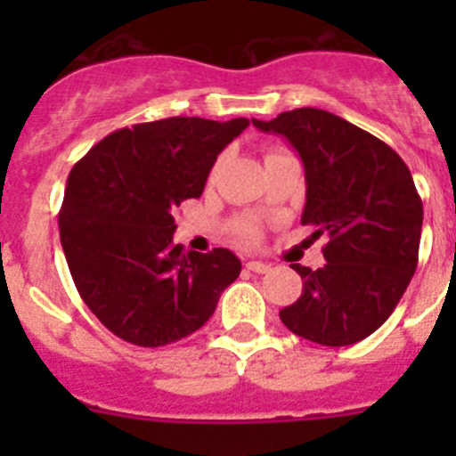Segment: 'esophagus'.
<instances>
[{"label": "esophagus", "mask_w": 456, "mask_h": 456, "mask_svg": "<svg viewBox=\"0 0 456 456\" xmlns=\"http://www.w3.org/2000/svg\"><path fill=\"white\" fill-rule=\"evenodd\" d=\"M247 269L254 271V273H266V271L271 269V265H266V262H260V260H249L247 262Z\"/></svg>", "instance_id": "1"}]
</instances>
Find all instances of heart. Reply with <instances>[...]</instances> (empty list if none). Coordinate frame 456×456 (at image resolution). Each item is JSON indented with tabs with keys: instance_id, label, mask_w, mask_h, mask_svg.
I'll list each match as a JSON object with an SVG mask.
<instances>
[{
	"instance_id": "obj_1",
	"label": "heart",
	"mask_w": 456,
	"mask_h": 456,
	"mask_svg": "<svg viewBox=\"0 0 456 456\" xmlns=\"http://www.w3.org/2000/svg\"><path fill=\"white\" fill-rule=\"evenodd\" d=\"M236 236L245 242H254L257 238V224L254 220H240V223L236 224Z\"/></svg>"
}]
</instances>
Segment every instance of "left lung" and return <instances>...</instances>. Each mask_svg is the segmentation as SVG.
<instances>
[{
  "instance_id": "1",
  "label": "left lung",
  "mask_w": 456,
  "mask_h": 456,
  "mask_svg": "<svg viewBox=\"0 0 456 456\" xmlns=\"http://www.w3.org/2000/svg\"><path fill=\"white\" fill-rule=\"evenodd\" d=\"M291 142L305 165L302 224L324 236L326 265H293L302 296L280 311L300 338L348 346L375 333L411 284L419 256L424 205L402 156L342 117L297 108L257 121Z\"/></svg>"
}]
</instances>
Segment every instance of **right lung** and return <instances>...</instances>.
Listing matches in <instances>:
<instances>
[{"mask_svg": "<svg viewBox=\"0 0 456 456\" xmlns=\"http://www.w3.org/2000/svg\"><path fill=\"white\" fill-rule=\"evenodd\" d=\"M249 118L172 117L112 132L72 167L59 236L77 291L105 329L156 348L199 330L240 275L229 249L174 245V211L199 199Z\"/></svg>", "mask_w": 456, "mask_h": 456, "instance_id": "right-lung-1", "label": "right lung"}]
</instances>
